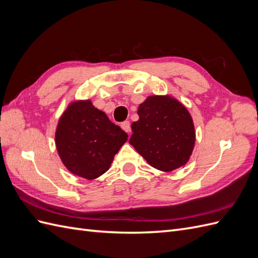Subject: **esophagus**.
<instances>
[{
  "label": "esophagus",
  "instance_id": "obj_1",
  "mask_svg": "<svg viewBox=\"0 0 258 258\" xmlns=\"http://www.w3.org/2000/svg\"><path fill=\"white\" fill-rule=\"evenodd\" d=\"M120 127L122 128V130H123V131H126L127 134H129V132H130V129H131V127H130V122H129L128 120H126V121L121 122Z\"/></svg>",
  "mask_w": 258,
  "mask_h": 258
}]
</instances>
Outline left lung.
I'll return each mask as SVG.
<instances>
[{
	"label": "left lung",
	"mask_w": 258,
	"mask_h": 258,
	"mask_svg": "<svg viewBox=\"0 0 258 258\" xmlns=\"http://www.w3.org/2000/svg\"><path fill=\"white\" fill-rule=\"evenodd\" d=\"M129 143L155 169L171 172L188 162L196 141L191 116L169 95L150 96L138 108Z\"/></svg>",
	"instance_id": "left-lung-1"
}]
</instances>
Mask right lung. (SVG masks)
<instances>
[{
	"instance_id": "1",
	"label": "right lung",
	"mask_w": 258,
	"mask_h": 258,
	"mask_svg": "<svg viewBox=\"0 0 258 258\" xmlns=\"http://www.w3.org/2000/svg\"><path fill=\"white\" fill-rule=\"evenodd\" d=\"M127 140L126 132L93 106L91 100L70 103L54 135L62 163L70 172L86 179L105 173Z\"/></svg>"
}]
</instances>
